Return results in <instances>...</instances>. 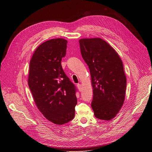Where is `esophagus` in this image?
<instances>
[{
	"label": "esophagus",
	"mask_w": 152,
	"mask_h": 152,
	"mask_svg": "<svg viewBox=\"0 0 152 152\" xmlns=\"http://www.w3.org/2000/svg\"><path fill=\"white\" fill-rule=\"evenodd\" d=\"M77 87L78 90H79V91H81V89H82V85L80 84H77Z\"/></svg>",
	"instance_id": "obj_1"
}]
</instances>
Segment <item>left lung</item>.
<instances>
[{"instance_id":"obj_1","label":"left lung","mask_w":152,"mask_h":152,"mask_svg":"<svg viewBox=\"0 0 152 152\" xmlns=\"http://www.w3.org/2000/svg\"><path fill=\"white\" fill-rule=\"evenodd\" d=\"M79 42L91 73L94 115L102 120H111L125 99L126 77L123 62L113 47L101 38L81 39Z\"/></svg>"}]
</instances>
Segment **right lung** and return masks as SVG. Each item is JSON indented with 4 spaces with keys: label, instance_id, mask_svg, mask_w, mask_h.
Returning a JSON list of instances; mask_svg holds the SVG:
<instances>
[{
    "label": "right lung",
    "instance_id": "right-lung-1",
    "mask_svg": "<svg viewBox=\"0 0 152 152\" xmlns=\"http://www.w3.org/2000/svg\"><path fill=\"white\" fill-rule=\"evenodd\" d=\"M66 44L62 38L44 42L36 49L29 63L28 86L36 104L48 120L58 125L74 118L77 104V89L61 65Z\"/></svg>",
    "mask_w": 152,
    "mask_h": 152
}]
</instances>
